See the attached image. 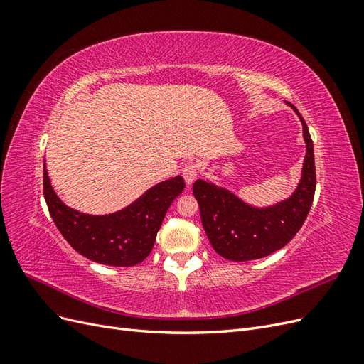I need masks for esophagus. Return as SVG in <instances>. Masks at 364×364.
<instances>
[{"instance_id": "34e87169", "label": "esophagus", "mask_w": 364, "mask_h": 364, "mask_svg": "<svg viewBox=\"0 0 364 364\" xmlns=\"http://www.w3.org/2000/svg\"><path fill=\"white\" fill-rule=\"evenodd\" d=\"M181 173H182V176H183V179H185L186 185L190 186V185L196 181V178H197V165L193 164V162L185 164L183 167H182V170H181Z\"/></svg>"}]
</instances>
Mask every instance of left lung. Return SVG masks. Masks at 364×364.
I'll return each mask as SVG.
<instances>
[{"instance_id": "obj_1", "label": "left lung", "mask_w": 364, "mask_h": 364, "mask_svg": "<svg viewBox=\"0 0 364 364\" xmlns=\"http://www.w3.org/2000/svg\"><path fill=\"white\" fill-rule=\"evenodd\" d=\"M291 107L302 123L306 153L299 185L289 199L257 208L213 182L197 179L193 185L209 243L226 259L250 261L279 250L297 234L310 213L316 191L314 149L304 118Z\"/></svg>"}]
</instances>
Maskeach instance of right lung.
I'll return each mask as SVG.
<instances>
[{"instance_id":"1","label":"right lung","mask_w":364,"mask_h":364,"mask_svg":"<svg viewBox=\"0 0 364 364\" xmlns=\"http://www.w3.org/2000/svg\"><path fill=\"white\" fill-rule=\"evenodd\" d=\"M185 188L182 176L164 181L114 214H85L65 205L54 193L43 164V196L54 225L80 255L114 267L144 261L170 205Z\"/></svg>"}]
</instances>
